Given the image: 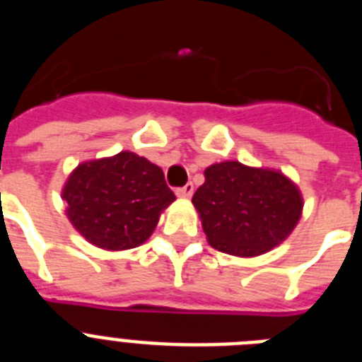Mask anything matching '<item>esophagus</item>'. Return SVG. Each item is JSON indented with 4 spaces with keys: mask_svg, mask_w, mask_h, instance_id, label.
<instances>
[{
    "mask_svg": "<svg viewBox=\"0 0 362 362\" xmlns=\"http://www.w3.org/2000/svg\"><path fill=\"white\" fill-rule=\"evenodd\" d=\"M175 194H177L179 197H190L192 194H194V185L187 183L185 187L177 188V190H175Z\"/></svg>",
    "mask_w": 362,
    "mask_h": 362,
    "instance_id": "34e87169",
    "label": "esophagus"
}]
</instances>
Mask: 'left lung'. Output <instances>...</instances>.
<instances>
[{
    "label": "left lung",
    "mask_w": 362,
    "mask_h": 362,
    "mask_svg": "<svg viewBox=\"0 0 362 362\" xmlns=\"http://www.w3.org/2000/svg\"><path fill=\"white\" fill-rule=\"evenodd\" d=\"M192 203L210 245L239 257H255L281 245L303 212L300 192L286 175L239 161L209 166Z\"/></svg>",
    "instance_id": "obj_1"
}]
</instances>
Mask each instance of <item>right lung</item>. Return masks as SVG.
I'll return each mask as SVG.
<instances>
[{
    "instance_id": "add662e5",
    "label": "right lung",
    "mask_w": 362,
    "mask_h": 362,
    "mask_svg": "<svg viewBox=\"0 0 362 362\" xmlns=\"http://www.w3.org/2000/svg\"><path fill=\"white\" fill-rule=\"evenodd\" d=\"M74 228L103 250L136 248L175 199L158 165L134 152L86 161L63 188Z\"/></svg>"
}]
</instances>
